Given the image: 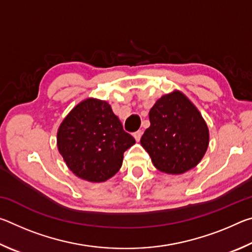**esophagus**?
Wrapping results in <instances>:
<instances>
[{
	"label": "esophagus",
	"instance_id": "34e87169",
	"mask_svg": "<svg viewBox=\"0 0 252 252\" xmlns=\"http://www.w3.org/2000/svg\"><path fill=\"white\" fill-rule=\"evenodd\" d=\"M142 130H138L136 132H134L133 133V136H134V139H135V141H140V139H141V136H142Z\"/></svg>",
	"mask_w": 252,
	"mask_h": 252
}]
</instances>
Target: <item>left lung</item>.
<instances>
[{"instance_id": "8db88e82", "label": "left lung", "mask_w": 252, "mask_h": 252, "mask_svg": "<svg viewBox=\"0 0 252 252\" xmlns=\"http://www.w3.org/2000/svg\"><path fill=\"white\" fill-rule=\"evenodd\" d=\"M149 118L151 125L140 142L157 169L180 174L201 161L209 144L208 126L186 95L179 91L163 95Z\"/></svg>"}]
</instances>
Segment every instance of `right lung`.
Returning <instances> with one entry per match:
<instances>
[{"instance_id":"obj_1","label":"right lung","mask_w":252,"mask_h":252,"mask_svg":"<svg viewBox=\"0 0 252 252\" xmlns=\"http://www.w3.org/2000/svg\"><path fill=\"white\" fill-rule=\"evenodd\" d=\"M135 143L105 101L88 99L67 114L58 132V148L75 176L103 182L120 170L123 153Z\"/></svg>"}]
</instances>
